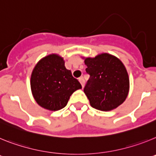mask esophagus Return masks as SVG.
Returning <instances> with one entry per match:
<instances>
[{"label":"esophagus","mask_w":156,"mask_h":156,"mask_svg":"<svg viewBox=\"0 0 156 156\" xmlns=\"http://www.w3.org/2000/svg\"><path fill=\"white\" fill-rule=\"evenodd\" d=\"M79 81H80V83H81V85H82V87H84V83H85L84 79H83L82 76H81L79 78Z\"/></svg>","instance_id":"34e87169"}]
</instances>
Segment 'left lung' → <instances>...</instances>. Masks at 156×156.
Returning a JSON list of instances; mask_svg holds the SVG:
<instances>
[{"label": "left lung", "instance_id": "left-lung-1", "mask_svg": "<svg viewBox=\"0 0 156 156\" xmlns=\"http://www.w3.org/2000/svg\"><path fill=\"white\" fill-rule=\"evenodd\" d=\"M90 75L83 91L90 105L101 111H111L123 103L129 93V81L124 65L108 53L86 58Z\"/></svg>", "mask_w": 156, "mask_h": 156}]
</instances>
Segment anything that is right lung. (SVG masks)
<instances>
[{
	"label": "right lung",
	"instance_id": "right-lung-1",
	"mask_svg": "<svg viewBox=\"0 0 156 156\" xmlns=\"http://www.w3.org/2000/svg\"><path fill=\"white\" fill-rule=\"evenodd\" d=\"M31 90L39 105L58 111L67 105L72 94L82 87L65 66L63 58L51 54L41 59L32 72Z\"/></svg>",
	"mask_w": 156,
	"mask_h": 156
}]
</instances>
